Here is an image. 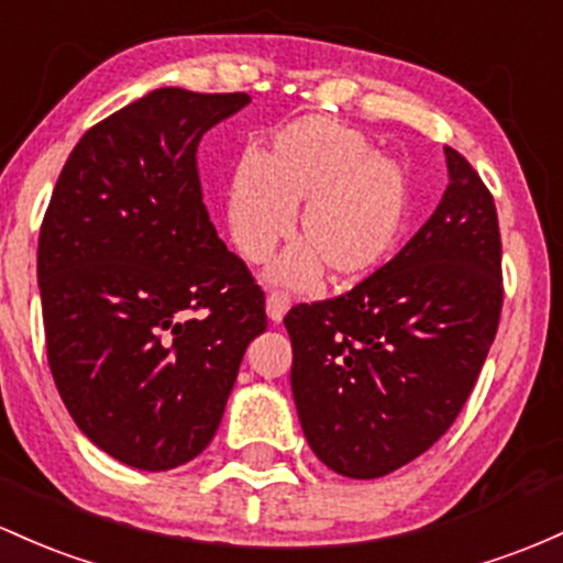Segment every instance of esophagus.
I'll return each instance as SVG.
<instances>
[{
	"instance_id": "esophagus-1",
	"label": "esophagus",
	"mask_w": 563,
	"mask_h": 563,
	"mask_svg": "<svg viewBox=\"0 0 563 563\" xmlns=\"http://www.w3.org/2000/svg\"><path fill=\"white\" fill-rule=\"evenodd\" d=\"M288 307H291V301H288L286 294H269L267 296V314L272 323H280L283 318H286Z\"/></svg>"
}]
</instances>
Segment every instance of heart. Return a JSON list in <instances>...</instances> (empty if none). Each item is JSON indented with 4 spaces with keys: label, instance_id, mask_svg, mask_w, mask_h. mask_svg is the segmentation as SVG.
<instances>
[{
    "label": "heart",
    "instance_id": "1",
    "mask_svg": "<svg viewBox=\"0 0 563 563\" xmlns=\"http://www.w3.org/2000/svg\"><path fill=\"white\" fill-rule=\"evenodd\" d=\"M404 168L374 154L361 133L331 120L283 128L256 157H245L227 191V221L238 251L262 262L291 232L299 238L269 267V280L310 286L329 269L331 283H355L390 258L409 216Z\"/></svg>",
    "mask_w": 563,
    "mask_h": 563
}]
</instances>
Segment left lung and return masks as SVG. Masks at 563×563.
<instances>
[{"label": "left lung", "mask_w": 563, "mask_h": 563, "mask_svg": "<svg viewBox=\"0 0 563 563\" xmlns=\"http://www.w3.org/2000/svg\"><path fill=\"white\" fill-rule=\"evenodd\" d=\"M443 152L449 187L398 256L283 320L301 430L347 478H382L428 452L465 406L497 333V208L473 165Z\"/></svg>", "instance_id": "8db88e82"}]
</instances>
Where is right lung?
I'll return each mask as SVG.
<instances>
[{
  "mask_svg": "<svg viewBox=\"0 0 563 563\" xmlns=\"http://www.w3.org/2000/svg\"><path fill=\"white\" fill-rule=\"evenodd\" d=\"M245 92L159 88L79 139L40 230L47 363L77 428L139 471L211 443L264 291L227 251L197 176L202 133Z\"/></svg>",
  "mask_w": 563,
  "mask_h": 563,
  "instance_id": "add662e5",
  "label": "right lung"
}]
</instances>
